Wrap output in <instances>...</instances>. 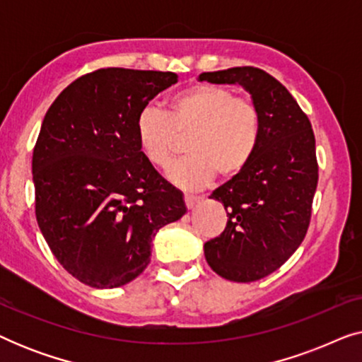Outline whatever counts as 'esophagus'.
<instances>
[{
    "label": "esophagus",
    "instance_id": "esophagus-1",
    "mask_svg": "<svg viewBox=\"0 0 362 362\" xmlns=\"http://www.w3.org/2000/svg\"><path fill=\"white\" fill-rule=\"evenodd\" d=\"M201 201L199 196H194V194H185V202H186V207L187 209H192L197 202Z\"/></svg>",
    "mask_w": 362,
    "mask_h": 362
}]
</instances>
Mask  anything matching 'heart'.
<instances>
[{
    "instance_id": "obj_1",
    "label": "heart",
    "mask_w": 362,
    "mask_h": 362,
    "mask_svg": "<svg viewBox=\"0 0 362 362\" xmlns=\"http://www.w3.org/2000/svg\"><path fill=\"white\" fill-rule=\"evenodd\" d=\"M136 141L141 155L166 168L187 138L189 156L168 170V177L186 189H199L216 176L239 177L259 151L264 118L252 97L235 95L230 87L197 83L176 93L166 113L148 105L138 113Z\"/></svg>"
}]
</instances>
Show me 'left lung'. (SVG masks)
<instances>
[{"label": "left lung", "mask_w": 362, "mask_h": 362, "mask_svg": "<svg viewBox=\"0 0 362 362\" xmlns=\"http://www.w3.org/2000/svg\"><path fill=\"white\" fill-rule=\"evenodd\" d=\"M199 81L240 83L260 107L264 133L252 165L212 192L227 224L207 240L211 269L230 281H255L280 269L303 242L318 186L315 133L285 86L257 67L204 72Z\"/></svg>", "instance_id": "obj_1"}]
</instances>
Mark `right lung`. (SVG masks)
I'll return each instance as SVG.
<instances>
[{"mask_svg": "<svg viewBox=\"0 0 362 362\" xmlns=\"http://www.w3.org/2000/svg\"><path fill=\"white\" fill-rule=\"evenodd\" d=\"M175 72L108 67L67 86L33 151L36 219L64 269L117 288L150 264L153 237L186 212L180 189L141 155L136 117Z\"/></svg>", "mask_w": 362, "mask_h": 362, "instance_id": "obj_1", "label": "right lung"}]
</instances>
